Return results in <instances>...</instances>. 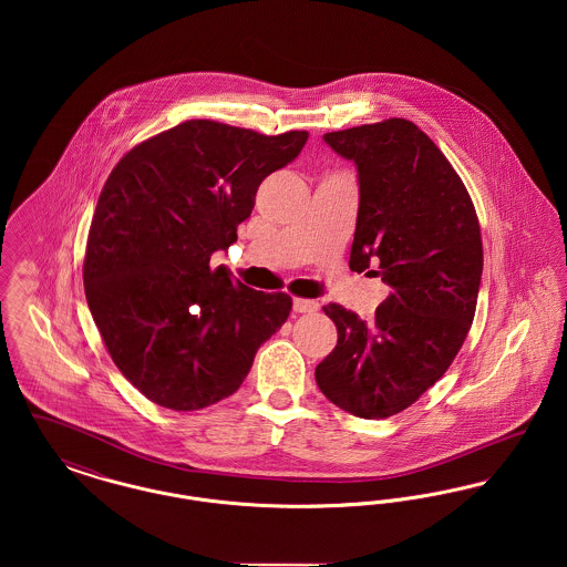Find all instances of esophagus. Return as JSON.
Masks as SVG:
<instances>
[{
  "label": "esophagus",
  "mask_w": 567,
  "mask_h": 567,
  "mask_svg": "<svg viewBox=\"0 0 567 567\" xmlns=\"http://www.w3.org/2000/svg\"><path fill=\"white\" fill-rule=\"evenodd\" d=\"M293 310L299 312V315L317 312V310H319V301H315V299H301V297H296V299H293Z\"/></svg>",
  "instance_id": "esophagus-1"
}]
</instances>
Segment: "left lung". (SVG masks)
<instances>
[{"label": "left lung", "instance_id": "left-lung-1", "mask_svg": "<svg viewBox=\"0 0 567 567\" xmlns=\"http://www.w3.org/2000/svg\"><path fill=\"white\" fill-rule=\"evenodd\" d=\"M323 140L359 174L349 266L377 262L391 293L370 323L340 303L324 306L338 344L315 378L331 404L386 419L414 404L463 347L483 276L481 225L457 172L412 121L386 118Z\"/></svg>", "mask_w": 567, "mask_h": 567}]
</instances>
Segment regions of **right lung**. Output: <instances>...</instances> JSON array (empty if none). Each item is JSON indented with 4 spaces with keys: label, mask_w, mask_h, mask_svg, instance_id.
Segmentation results:
<instances>
[{
    "label": "right lung",
    "mask_w": 567,
    "mask_h": 567,
    "mask_svg": "<svg viewBox=\"0 0 567 567\" xmlns=\"http://www.w3.org/2000/svg\"><path fill=\"white\" fill-rule=\"evenodd\" d=\"M306 140L185 121L110 172L89 229L84 293L112 361L151 402L190 412L229 398L287 321L291 297L248 289L213 270L210 255L238 240L264 178Z\"/></svg>",
    "instance_id": "add662e5"
}]
</instances>
